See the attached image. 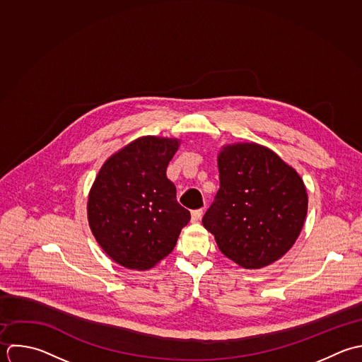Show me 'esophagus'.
<instances>
[{
  "mask_svg": "<svg viewBox=\"0 0 362 362\" xmlns=\"http://www.w3.org/2000/svg\"><path fill=\"white\" fill-rule=\"evenodd\" d=\"M203 216V210L202 209H197V210H193L192 211V221H199Z\"/></svg>",
  "mask_w": 362,
  "mask_h": 362,
  "instance_id": "34e87169",
  "label": "esophagus"
}]
</instances>
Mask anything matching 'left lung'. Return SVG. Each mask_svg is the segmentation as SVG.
I'll return each instance as SVG.
<instances>
[{
	"label": "left lung",
	"instance_id": "1",
	"mask_svg": "<svg viewBox=\"0 0 362 362\" xmlns=\"http://www.w3.org/2000/svg\"><path fill=\"white\" fill-rule=\"evenodd\" d=\"M220 189L203 217L220 251L245 269L264 268L298 240L308 193L298 172L257 144L224 146L218 155Z\"/></svg>",
	"mask_w": 362,
	"mask_h": 362
}]
</instances>
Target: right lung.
I'll return each instance as SVG.
<instances>
[{"mask_svg":"<svg viewBox=\"0 0 362 362\" xmlns=\"http://www.w3.org/2000/svg\"><path fill=\"white\" fill-rule=\"evenodd\" d=\"M177 139L144 136L112 155L90 190V228L117 264L145 271L168 257L190 211L176 200L166 168Z\"/></svg>","mask_w":362,"mask_h":362,"instance_id":"1","label":"right lung"}]
</instances>
